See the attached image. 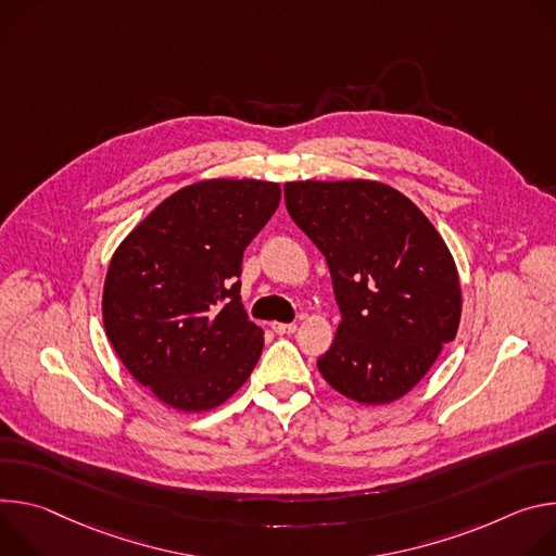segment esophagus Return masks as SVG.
<instances>
[{
	"instance_id": "obj_1",
	"label": "esophagus",
	"mask_w": 556,
	"mask_h": 556,
	"mask_svg": "<svg viewBox=\"0 0 556 556\" xmlns=\"http://www.w3.org/2000/svg\"><path fill=\"white\" fill-rule=\"evenodd\" d=\"M271 329H274L278 336H289V333H293L298 327H295V325H285V323H271Z\"/></svg>"
}]
</instances>
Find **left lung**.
I'll return each mask as SVG.
<instances>
[{"mask_svg": "<svg viewBox=\"0 0 556 556\" xmlns=\"http://www.w3.org/2000/svg\"><path fill=\"white\" fill-rule=\"evenodd\" d=\"M285 201L325 254L342 314L318 371L357 404L404 397L459 329L448 244L410 199L378 180H291Z\"/></svg>", "mask_w": 556, "mask_h": 556, "instance_id": "8db88e82", "label": "left lung"}]
</instances>
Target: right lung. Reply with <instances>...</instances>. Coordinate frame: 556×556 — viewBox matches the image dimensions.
<instances>
[{
  "instance_id": "1",
  "label": "right lung",
  "mask_w": 556,
  "mask_h": 556,
  "mask_svg": "<svg viewBox=\"0 0 556 556\" xmlns=\"http://www.w3.org/2000/svg\"><path fill=\"white\" fill-rule=\"evenodd\" d=\"M280 185L210 178L156 205L112 254L103 327L128 374L163 404L203 413L252 376L265 333L240 302L244 247L280 205Z\"/></svg>"
}]
</instances>
